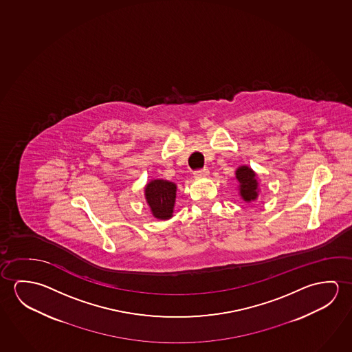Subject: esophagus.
<instances>
[{"mask_svg":"<svg viewBox=\"0 0 352 352\" xmlns=\"http://www.w3.org/2000/svg\"><path fill=\"white\" fill-rule=\"evenodd\" d=\"M207 176H209V170L207 168H201L195 173V177H207Z\"/></svg>","mask_w":352,"mask_h":352,"instance_id":"1","label":"esophagus"}]
</instances>
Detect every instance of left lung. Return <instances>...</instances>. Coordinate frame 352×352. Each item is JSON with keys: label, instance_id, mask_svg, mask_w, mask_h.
I'll return each mask as SVG.
<instances>
[{"label": "left lung", "instance_id": "left-lung-1", "mask_svg": "<svg viewBox=\"0 0 352 352\" xmlns=\"http://www.w3.org/2000/svg\"><path fill=\"white\" fill-rule=\"evenodd\" d=\"M236 179L239 182V195L241 199L245 203L256 201L259 195V181L257 173H254L250 166L242 165L236 170Z\"/></svg>", "mask_w": 352, "mask_h": 352}]
</instances>
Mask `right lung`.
Returning a JSON list of instances; mask_svg holds the SVG:
<instances>
[{"label":"right lung","mask_w":352,"mask_h":352,"mask_svg":"<svg viewBox=\"0 0 352 352\" xmlns=\"http://www.w3.org/2000/svg\"><path fill=\"white\" fill-rule=\"evenodd\" d=\"M177 184L166 179H151L145 184L144 197L151 215L159 220L173 218Z\"/></svg>","instance_id":"right-lung-1"}]
</instances>
